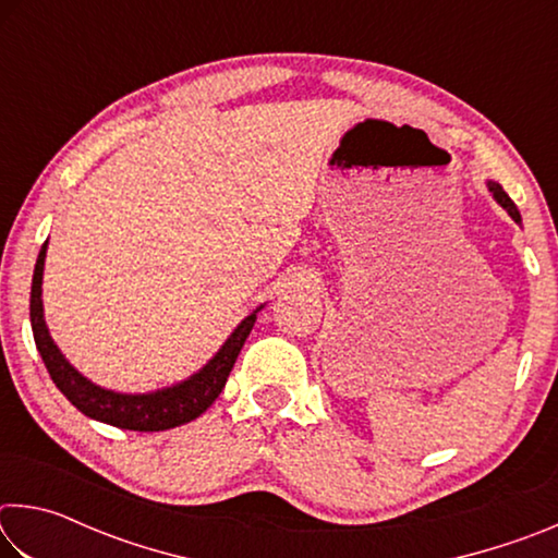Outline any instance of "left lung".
<instances>
[{
	"instance_id": "8db88e82",
	"label": "left lung",
	"mask_w": 558,
	"mask_h": 558,
	"mask_svg": "<svg viewBox=\"0 0 558 558\" xmlns=\"http://www.w3.org/2000/svg\"><path fill=\"white\" fill-rule=\"evenodd\" d=\"M487 189H489V194L495 196V202H497L499 206H502V209H505L509 216H512V219H514L517 223H522V216H519V209L514 206V202L509 199V196H507V192L502 189V184H497V182H493V179H489V182H487Z\"/></svg>"
}]
</instances>
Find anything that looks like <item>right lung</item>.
<instances>
[{"mask_svg":"<svg viewBox=\"0 0 558 558\" xmlns=\"http://www.w3.org/2000/svg\"><path fill=\"white\" fill-rule=\"evenodd\" d=\"M46 248H49V241L41 245L32 280V332L36 349H39L53 384L59 386V391L75 405V409L86 413L93 421L108 423V426L153 433L184 426V423L199 418V415L219 399L226 379H229L235 359L241 354V347L245 339H248L253 325H256V315L260 313L263 305L253 310L245 319H241V325L233 329L219 352H216L199 372L186 376L184 381H177L172 386H165V389L147 393H120L112 389H102V386L86 379V376L63 356L61 349L53 342L49 327H46L41 300Z\"/></svg>","mask_w":558,"mask_h":558,"instance_id":"right-lung-1","label":"right lung"}]
</instances>
